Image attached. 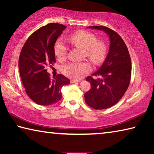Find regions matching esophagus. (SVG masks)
<instances>
[{
	"label": "esophagus",
	"mask_w": 154,
	"mask_h": 154,
	"mask_svg": "<svg viewBox=\"0 0 154 154\" xmlns=\"http://www.w3.org/2000/svg\"><path fill=\"white\" fill-rule=\"evenodd\" d=\"M77 82H80V81L75 80V79H71V83H77Z\"/></svg>",
	"instance_id": "obj_1"
}]
</instances>
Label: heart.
<instances>
[{
    "label": "heart",
    "instance_id": "b5f03b06",
    "mask_svg": "<svg viewBox=\"0 0 154 154\" xmlns=\"http://www.w3.org/2000/svg\"><path fill=\"white\" fill-rule=\"evenodd\" d=\"M71 43L85 51V55L94 64L103 61L106 54V46L102 41H97L95 35L87 31L75 32L70 37ZM54 52L57 58L62 60L66 55L67 48L63 40L58 38L54 45ZM62 72L69 77L79 79L90 71L87 62H70L62 66Z\"/></svg>",
    "mask_w": 154,
    "mask_h": 154
}]
</instances>
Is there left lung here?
Instances as JSON below:
<instances>
[{"instance_id":"obj_1","label":"left lung","mask_w":154,"mask_h":154,"mask_svg":"<svg viewBox=\"0 0 154 154\" xmlns=\"http://www.w3.org/2000/svg\"><path fill=\"white\" fill-rule=\"evenodd\" d=\"M103 30L109 36V50L106 58L97 71L88 76L90 90L84 94L85 101L95 109H105L118 102L126 92L130 82L132 64L129 52L124 41L118 33L102 26L87 27Z\"/></svg>"}]
</instances>
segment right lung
I'll use <instances>...</instances> for the list:
<instances>
[{
    "mask_svg": "<svg viewBox=\"0 0 154 154\" xmlns=\"http://www.w3.org/2000/svg\"><path fill=\"white\" fill-rule=\"evenodd\" d=\"M57 23H50L41 27L30 36L21 51L19 70L26 92L35 103L51 105L62 98V86L70 80L58 74L50 79L47 67L56 62L54 45L66 28Z\"/></svg>",
    "mask_w": 154,
    "mask_h": 154,
    "instance_id": "add662e5",
    "label": "right lung"
}]
</instances>
